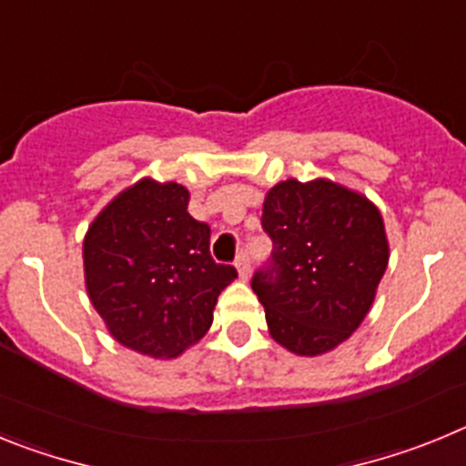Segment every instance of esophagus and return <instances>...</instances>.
Masks as SVG:
<instances>
[{"label": "esophagus", "mask_w": 466, "mask_h": 466, "mask_svg": "<svg viewBox=\"0 0 466 466\" xmlns=\"http://www.w3.org/2000/svg\"><path fill=\"white\" fill-rule=\"evenodd\" d=\"M236 268H238V273H240V279L249 278V254H247V249H242V252L238 254Z\"/></svg>", "instance_id": "34e87169"}]
</instances>
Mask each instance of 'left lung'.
<instances>
[{"instance_id": "8db88e82", "label": "left lung", "mask_w": 466, "mask_h": 466, "mask_svg": "<svg viewBox=\"0 0 466 466\" xmlns=\"http://www.w3.org/2000/svg\"><path fill=\"white\" fill-rule=\"evenodd\" d=\"M261 224L273 258L252 289L273 340L299 357L339 348L371 310L390 261L380 209L331 179H287L263 198Z\"/></svg>"}]
</instances>
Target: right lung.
Here are the masks:
<instances>
[{
	"instance_id": "obj_1",
	"label": "right lung",
	"mask_w": 466,
	"mask_h": 466,
	"mask_svg": "<svg viewBox=\"0 0 466 466\" xmlns=\"http://www.w3.org/2000/svg\"><path fill=\"white\" fill-rule=\"evenodd\" d=\"M187 187L144 177L118 193L84 238L86 291L106 331L154 360L203 339L238 278L209 257V226L188 214Z\"/></svg>"
}]
</instances>
